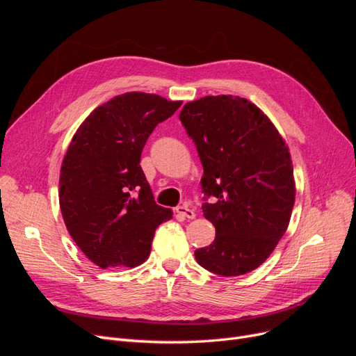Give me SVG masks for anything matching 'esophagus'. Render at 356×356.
<instances>
[{"label": "esophagus", "instance_id": "34e87169", "mask_svg": "<svg viewBox=\"0 0 356 356\" xmlns=\"http://www.w3.org/2000/svg\"><path fill=\"white\" fill-rule=\"evenodd\" d=\"M177 212L181 215V217H184V218H188V220H193L196 217V213H195V211L193 209H190L188 207H186V204H182V207H178L177 208Z\"/></svg>", "mask_w": 356, "mask_h": 356}]
</instances>
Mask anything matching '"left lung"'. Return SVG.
Wrapping results in <instances>:
<instances>
[{
  "mask_svg": "<svg viewBox=\"0 0 356 356\" xmlns=\"http://www.w3.org/2000/svg\"><path fill=\"white\" fill-rule=\"evenodd\" d=\"M203 166L202 204L215 227L197 263L221 276L260 267L288 229L296 200L285 139L257 105L233 95L204 96L179 113Z\"/></svg>",
  "mask_w": 356,
  "mask_h": 356,
  "instance_id": "obj_1",
  "label": "left lung"
}]
</instances>
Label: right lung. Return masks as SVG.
<instances>
[{
  "label": "right lung",
  "instance_id": "1",
  "mask_svg": "<svg viewBox=\"0 0 356 356\" xmlns=\"http://www.w3.org/2000/svg\"><path fill=\"white\" fill-rule=\"evenodd\" d=\"M181 104L144 92L118 95L86 117L71 139L59 178L62 217L101 268L143 264L156 229L172 218L154 202L139 161L154 127Z\"/></svg>",
  "mask_w": 356,
  "mask_h": 356
}]
</instances>
